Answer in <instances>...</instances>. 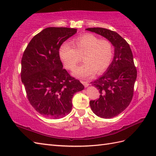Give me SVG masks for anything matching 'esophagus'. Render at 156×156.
<instances>
[{
	"label": "esophagus",
	"mask_w": 156,
	"mask_h": 156,
	"mask_svg": "<svg viewBox=\"0 0 156 156\" xmlns=\"http://www.w3.org/2000/svg\"><path fill=\"white\" fill-rule=\"evenodd\" d=\"M81 83L83 84L85 87H87L89 85V84L88 83V82H87V81H81Z\"/></svg>",
	"instance_id": "obj_1"
}]
</instances>
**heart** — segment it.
<instances>
[{
    "label": "heart",
    "mask_w": 156,
    "mask_h": 156,
    "mask_svg": "<svg viewBox=\"0 0 156 156\" xmlns=\"http://www.w3.org/2000/svg\"><path fill=\"white\" fill-rule=\"evenodd\" d=\"M71 43L74 48L68 43H63L59 49V56L65 67L73 70L82 55L84 63L72 73L75 77L91 78L96 72L102 74L110 66L114 50L109 41L87 34L73 39Z\"/></svg>",
    "instance_id": "1"
}]
</instances>
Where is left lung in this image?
<instances>
[{
	"label": "left lung",
	"instance_id": "left-lung-1",
	"mask_svg": "<svg viewBox=\"0 0 156 156\" xmlns=\"http://www.w3.org/2000/svg\"><path fill=\"white\" fill-rule=\"evenodd\" d=\"M86 30L107 39L114 46V58L103 75L91 82L100 92L97 100L90 101V106L98 117L111 119L127 108L133 95L137 78L133 54L128 43L117 33L107 29L94 27Z\"/></svg>",
	"mask_w": 156,
	"mask_h": 156
}]
</instances>
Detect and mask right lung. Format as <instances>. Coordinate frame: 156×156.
<instances>
[{"mask_svg":"<svg viewBox=\"0 0 156 156\" xmlns=\"http://www.w3.org/2000/svg\"><path fill=\"white\" fill-rule=\"evenodd\" d=\"M77 29L48 27L32 38L21 59V81L28 100L46 117L59 119L72 111V99L84 89L63 68L59 49Z\"/></svg>","mask_w":156,"mask_h":156,"instance_id":"add662e5","label":"right lung"}]
</instances>
